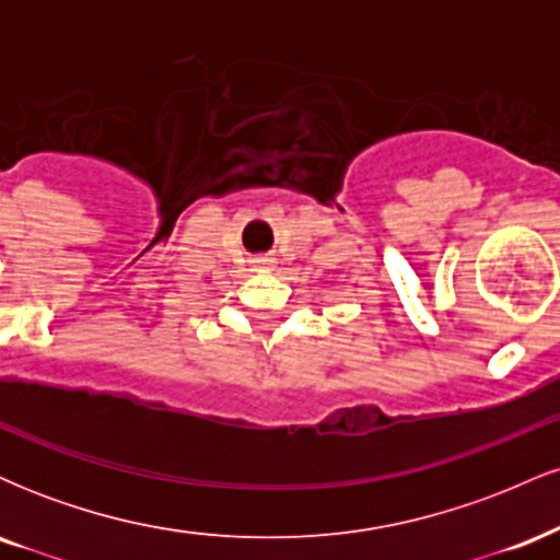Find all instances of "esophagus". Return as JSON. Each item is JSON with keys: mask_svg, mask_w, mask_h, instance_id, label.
Segmentation results:
<instances>
[{"mask_svg": "<svg viewBox=\"0 0 560 560\" xmlns=\"http://www.w3.org/2000/svg\"><path fill=\"white\" fill-rule=\"evenodd\" d=\"M260 262H262V266H266V262H271V260H268V258H260Z\"/></svg>", "mask_w": 560, "mask_h": 560, "instance_id": "esophagus-1", "label": "esophagus"}]
</instances>
